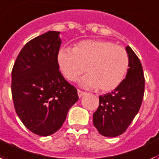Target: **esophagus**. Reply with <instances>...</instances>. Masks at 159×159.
<instances>
[{"instance_id": "34e87169", "label": "esophagus", "mask_w": 159, "mask_h": 159, "mask_svg": "<svg viewBox=\"0 0 159 159\" xmlns=\"http://www.w3.org/2000/svg\"><path fill=\"white\" fill-rule=\"evenodd\" d=\"M77 94H78V97H79V98H82V97H83L84 95H86L87 93H85V92H83V91H81L78 89V90H77Z\"/></svg>"}]
</instances>
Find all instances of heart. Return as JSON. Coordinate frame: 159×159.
I'll return each instance as SVG.
<instances>
[{"instance_id":"1","label":"heart","mask_w":159,"mask_h":159,"mask_svg":"<svg viewBox=\"0 0 159 159\" xmlns=\"http://www.w3.org/2000/svg\"><path fill=\"white\" fill-rule=\"evenodd\" d=\"M57 63L66 79L75 81L86 71L81 80L83 87L98 88L110 92L119 87L129 68V57L123 47L104 40H86L58 52Z\"/></svg>"}]
</instances>
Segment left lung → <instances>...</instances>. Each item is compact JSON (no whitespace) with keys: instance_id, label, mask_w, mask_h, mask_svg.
I'll return each instance as SVG.
<instances>
[{"instance_id":"1","label":"left lung","mask_w":159,"mask_h":159,"mask_svg":"<svg viewBox=\"0 0 159 159\" xmlns=\"http://www.w3.org/2000/svg\"><path fill=\"white\" fill-rule=\"evenodd\" d=\"M129 68L126 78L112 93L99 97V106L93 113V125L105 137L123 134L139 112L144 94L143 70L140 60L129 46Z\"/></svg>"}]
</instances>
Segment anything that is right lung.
<instances>
[{"instance_id":"1","label":"right lung","mask_w":159,"mask_h":159,"mask_svg":"<svg viewBox=\"0 0 159 159\" xmlns=\"http://www.w3.org/2000/svg\"><path fill=\"white\" fill-rule=\"evenodd\" d=\"M59 31H50L26 43L11 71V94L16 112L29 130L49 136L61 128L77 90L59 71Z\"/></svg>"}]
</instances>
